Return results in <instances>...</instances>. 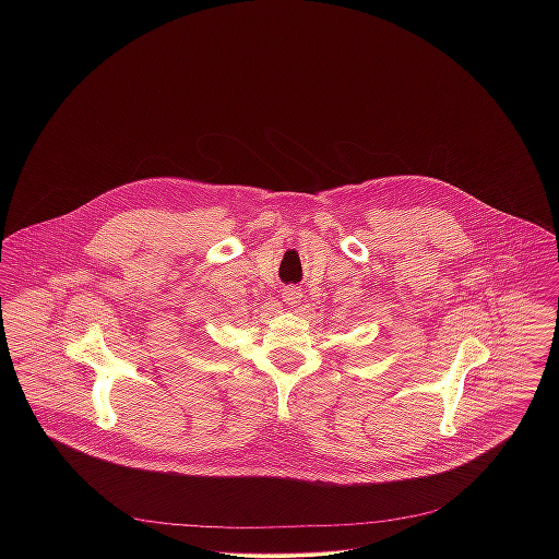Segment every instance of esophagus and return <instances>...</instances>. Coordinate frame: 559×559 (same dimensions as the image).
Here are the masks:
<instances>
[{"label":"esophagus","instance_id":"obj_1","mask_svg":"<svg viewBox=\"0 0 559 559\" xmlns=\"http://www.w3.org/2000/svg\"><path fill=\"white\" fill-rule=\"evenodd\" d=\"M282 299L286 301V306L297 308V304H301V299H304V293H301L299 286H286V288L282 290Z\"/></svg>","mask_w":559,"mask_h":559}]
</instances>
